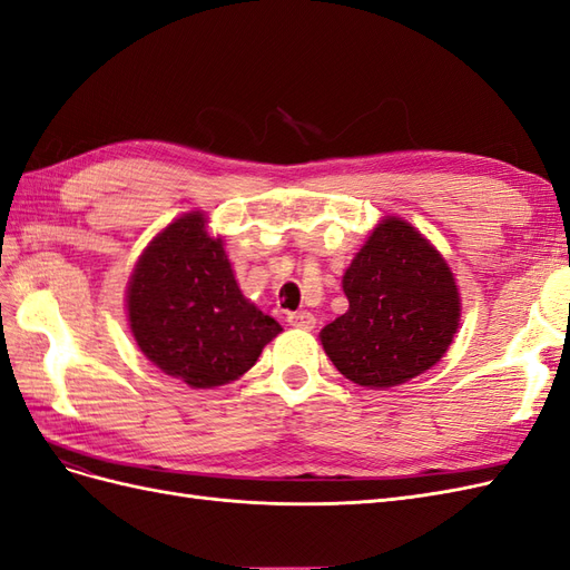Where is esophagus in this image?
I'll use <instances>...</instances> for the list:
<instances>
[{
  "label": "esophagus",
  "instance_id": "obj_1",
  "mask_svg": "<svg viewBox=\"0 0 570 570\" xmlns=\"http://www.w3.org/2000/svg\"><path fill=\"white\" fill-rule=\"evenodd\" d=\"M287 323L292 327H302V331H312V327H316V316L308 312H292L287 314Z\"/></svg>",
  "mask_w": 570,
  "mask_h": 570
}]
</instances>
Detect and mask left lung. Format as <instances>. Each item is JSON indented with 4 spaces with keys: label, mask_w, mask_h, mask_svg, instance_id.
I'll return each mask as SVG.
<instances>
[{
    "label": "left lung",
    "mask_w": 570,
    "mask_h": 570,
    "mask_svg": "<svg viewBox=\"0 0 570 570\" xmlns=\"http://www.w3.org/2000/svg\"><path fill=\"white\" fill-rule=\"evenodd\" d=\"M350 299L321 331L335 368L371 390L402 385L433 368L450 350L461 318L452 268L411 226L387 216L342 275Z\"/></svg>",
    "instance_id": "1"
}]
</instances>
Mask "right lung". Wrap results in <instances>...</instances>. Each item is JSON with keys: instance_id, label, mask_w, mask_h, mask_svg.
I'll use <instances>...</instances> for the list:
<instances>
[{"instance_id": "add662e5", "label": "right lung", "mask_w": 570, "mask_h": 570, "mask_svg": "<svg viewBox=\"0 0 570 570\" xmlns=\"http://www.w3.org/2000/svg\"><path fill=\"white\" fill-rule=\"evenodd\" d=\"M126 308L140 352L195 390L237 381L283 331L239 292L223 239L206 233L202 212L183 214L147 245Z\"/></svg>"}]
</instances>
